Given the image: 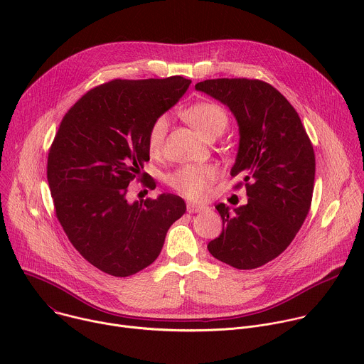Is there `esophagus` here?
I'll list each match as a JSON object with an SVG mask.
<instances>
[{
	"label": "esophagus",
	"instance_id": "esophagus-1",
	"mask_svg": "<svg viewBox=\"0 0 364 364\" xmlns=\"http://www.w3.org/2000/svg\"><path fill=\"white\" fill-rule=\"evenodd\" d=\"M207 209V205H203V204H197V203H187V212L188 213H200V212H204Z\"/></svg>",
	"mask_w": 364,
	"mask_h": 364
}]
</instances>
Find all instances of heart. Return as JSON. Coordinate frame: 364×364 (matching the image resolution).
I'll use <instances>...</instances> for the list:
<instances>
[{
	"label": "heart",
	"mask_w": 364,
	"mask_h": 364,
	"mask_svg": "<svg viewBox=\"0 0 364 364\" xmlns=\"http://www.w3.org/2000/svg\"><path fill=\"white\" fill-rule=\"evenodd\" d=\"M184 119L194 127L205 139L219 136L228 127V114L215 102H197L183 111ZM168 127L167 117L154 121L148 134L151 152L161 149ZM218 170L210 164H191L176 170L168 176V184L181 196L190 200H204L210 193V186L216 180Z\"/></svg>",
	"instance_id": "b5f03b06"
}]
</instances>
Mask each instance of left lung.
Wrapping results in <instances>:
<instances>
[{"label":"left lung","instance_id":"left-lung-1","mask_svg":"<svg viewBox=\"0 0 364 364\" xmlns=\"http://www.w3.org/2000/svg\"><path fill=\"white\" fill-rule=\"evenodd\" d=\"M196 89L222 102L239 127L230 176H242L247 203L216 209L222 233L207 249L236 269H255L294 240L311 205L316 157L291 103L274 86L255 79H210Z\"/></svg>","mask_w":364,"mask_h":364}]
</instances>
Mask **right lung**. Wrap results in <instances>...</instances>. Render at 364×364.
<instances>
[{"label": "right lung", "mask_w": 364, "mask_h": 364, "mask_svg": "<svg viewBox=\"0 0 364 364\" xmlns=\"http://www.w3.org/2000/svg\"><path fill=\"white\" fill-rule=\"evenodd\" d=\"M190 83L181 76L117 79L83 95L60 122L47 161L56 216L76 250L102 272L122 278L149 267L186 212L184 200L170 193L132 203L127 194L149 160L154 121Z\"/></svg>", "instance_id": "add662e5"}]
</instances>
